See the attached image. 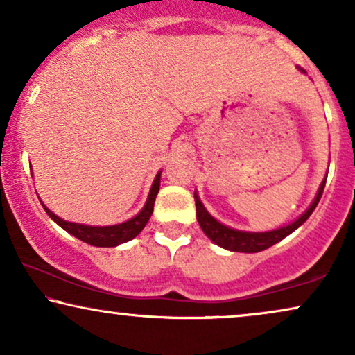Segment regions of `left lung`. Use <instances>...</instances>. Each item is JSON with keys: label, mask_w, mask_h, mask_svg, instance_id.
I'll list each match as a JSON object with an SVG mask.
<instances>
[{"label": "left lung", "mask_w": 355, "mask_h": 355, "mask_svg": "<svg viewBox=\"0 0 355 355\" xmlns=\"http://www.w3.org/2000/svg\"><path fill=\"white\" fill-rule=\"evenodd\" d=\"M304 72V69H300ZM324 184H327V176L320 184L317 196H315L313 202L310 203V207L305 210L299 218H295L294 221H291L289 225H284L281 227H276V230L271 231H263V232H252V231H241L234 230V227H230L223 225L213 218L210 213L207 211V208L203 207L200 202V197H198L197 191L193 192V198H196V208H197V221L200 225L202 231L205 232L208 239L215 242L216 245L223 247V249L231 250V252H244V254H255V252H261L268 247L275 245L276 242L283 241L286 236H289L291 232H294L299 226H302L305 221L309 220V216L312 215L315 207L318 205L320 198H322Z\"/></svg>", "instance_id": "obj_1"}]
</instances>
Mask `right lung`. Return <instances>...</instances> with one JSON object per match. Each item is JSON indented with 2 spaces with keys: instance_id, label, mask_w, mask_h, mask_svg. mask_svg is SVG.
<instances>
[{
  "instance_id": "1",
  "label": "right lung",
  "mask_w": 355,
  "mask_h": 355,
  "mask_svg": "<svg viewBox=\"0 0 355 355\" xmlns=\"http://www.w3.org/2000/svg\"><path fill=\"white\" fill-rule=\"evenodd\" d=\"M159 179H162V171L157 173L155 176V181L150 187L148 192V198L145 202V205L142 210H140L137 215L130 220L119 223V225H113V226H90V225H80V223H71L62 220V218L56 216L50 208L45 207V203L40 200V203L45 208L46 215L51 218L56 225H60L62 230L69 232L77 239L87 242V244L95 245V247H116L119 244H124L130 239H134L135 236L139 234L140 231L144 230L145 225H147L150 216L153 213V205H155V198L158 196L159 191Z\"/></svg>"
}]
</instances>
